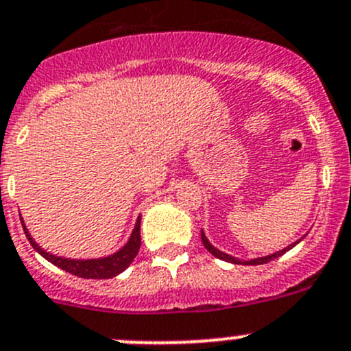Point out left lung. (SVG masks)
Masks as SVG:
<instances>
[{
  "label": "left lung",
  "instance_id": "8db88e82",
  "mask_svg": "<svg viewBox=\"0 0 351 351\" xmlns=\"http://www.w3.org/2000/svg\"><path fill=\"white\" fill-rule=\"evenodd\" d=\"M200 237H202V243H204V247L207 248V250L210 252V254L214 255V257H217V258H221V261H226V262H231V264H250V266H261V264H267V262H271L273 261V258H278V257H281V255L285 254V252H288L290 250V248H293L295 245L298 243V241H295V243H291V245H288L287 248H283V250H280V252H276V254H271V255H266V257H258V258H252V261H240V258H237V257H231V255H228V254H224V252H221V250H217L216 247H213V245L209 243V240H207L206 238V234H204V231L202 233H200Z\"/></svg>",
  "mask_w": 351,
  "mask_h": 351
}]
</instances>
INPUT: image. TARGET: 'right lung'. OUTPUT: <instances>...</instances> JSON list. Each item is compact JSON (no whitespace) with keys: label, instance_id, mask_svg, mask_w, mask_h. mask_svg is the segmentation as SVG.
Masks as SVG:
<instances>
[{"label":"right lung","instance_id":"right-lung-1","mask_svg":"<svg viewBox=\"0 0 351 351\" xmlns=\"http://www.w3.org/2000/svg\"><path fill=\"white\" fill-rule=\"evenodd\" d=\"M22 226L27 238H29L30 245H32L44 258H47L51 264L61 267V269L66 271V273L78 278H85V280H110V278H114L117 274L123 273V271L130 266L132 261L137 257L138 248H141V216H138L137 223H135L134 231H132L130 234V240L127 241V245H125L123 248H120L117 254L110 255V257L87 258V261H75V258H63L47 254L46 250H43V248L34 241V238L30 237L29 231H27L25 224H22Z\"/></svg>","mask_w":351,"mask_h":351}]
</instances>
